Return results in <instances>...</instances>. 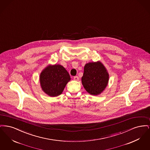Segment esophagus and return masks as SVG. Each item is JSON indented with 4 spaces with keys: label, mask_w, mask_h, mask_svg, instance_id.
<instances>
[{
    "label": "esophagus",
    "mask_w": 150,
    "mask_h": 150,
    "mask_svg": "<svg viewBox=\"0 0 150 150\" xmlns=\"http://www.w3.org/2000/svg\"><path fill=\"white\" fill-rule=\"evenodd\" d=\"M74 80H75V81H78L79 80V78L78 76H75L74 77Z\"/></svg>",
    "instance_id": "34e87169"
}]
</instances>
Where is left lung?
Masks as SVG:
<instances>
[{
    "mask_svg": "<svg viewBox=\"0 0 150 150\" xmlns=\"http://www.w3.org/2000/svg\"><path fill=\"white\" fill-rule=\"evenodd\" d=\"M108 78V74L102 63L91 62L86 64L84 66L81 81L88 93L97 96L105 89Z\"/></svg>",
    "mask_w": 150,
    "mask_h": 150,
    "instance_id": "1",
    "label": "left lung"
}]
</instances>
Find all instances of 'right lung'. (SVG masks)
<instances>
[{
  "label": "right lung",
  "instance_id": "obj_1",
  "mask_svg": "<svg viewBox=\"0 0 150 150\" xmlns=\"http://www.w3.org/2000/svg\"><path fill=\"white\" fill-rule=\"evenodd\" d=\"M70 76L60 64L47 67L40 75V82L43 91L51 97H56L62 93Z\"/></svg>",
  "mask_w": 150,
  "mask_h": 150
}]
</instances>
